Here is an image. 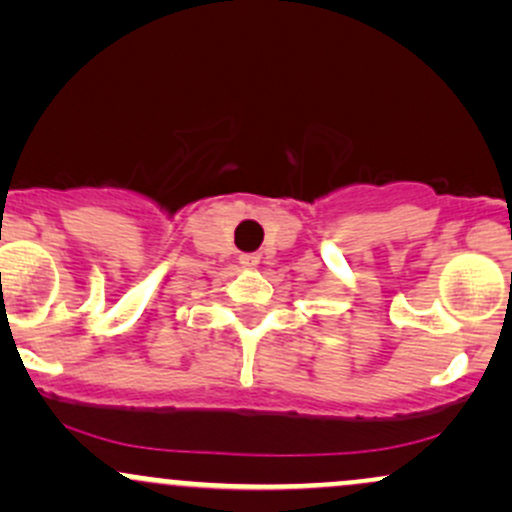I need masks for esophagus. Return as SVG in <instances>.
I'll use <instances>...</instances> for the list:
<instances>
[{
  "instance_id": "esophagus-1",
  "label": "esophagus",
  "mask_w": 512,
  "mask_h": 512,
  "mask_svg": "<svg viewBox=\"0 0 512 512\" xmlns=\"http://www.w3.org/2000/svg\"><path fill=\"white\" fill-rule=\"evenodd\" d=\"M238 260H240V264H243V267L252 269V267H257V264H260V255H255V252H245V255H240Z\"/></svg>"
}]
</instances>
